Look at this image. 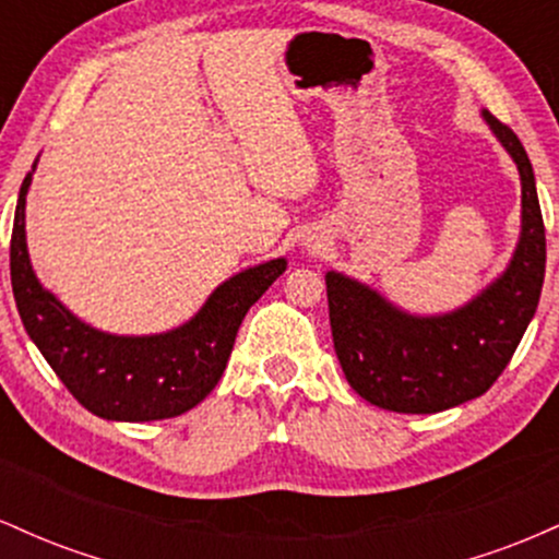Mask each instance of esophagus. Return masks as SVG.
I'll return each mask as SVG.
<instances>
[{
    "label": "esophagus",
    "instance_id": "1",
    "mask_svg": "<svg viewBox=\"0 0 559 559\" xmlns=\"http://www.w3.org/2000/svg\"><path fill=\"white\" fill-rule=\"evenodd\" d=\"M307 247H320V241L318 239H310V243H307Z\"/></svg>",
    "mask_w": 559,
    "mask_h": 559
}]
</instances>
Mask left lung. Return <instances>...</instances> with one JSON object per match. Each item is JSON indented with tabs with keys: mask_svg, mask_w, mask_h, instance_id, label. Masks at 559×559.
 Listing matches in <instances>:
<instances>
[{
	"mask_svg": "<svg viewBox=\"0 0 559 559\" xmlns=\"http://www.w3.org/2000/svg\"><path fill=\"white\" fill-rule=\"evenodd\" d=\"M486 126L521 173V239L502 275L441 316H413L362 281L329 271L333 349L349 386L391 413L431 415L476 400L515 355L542 297L547 236L521 139L489 110Z\"/></svg>",
	"mask_w": 559,
	"mask_h": 559,
	"instance_id": "left-lung-1",
	"label": "left lung"
}]
</instances>
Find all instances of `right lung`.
I'll list each match as a JSON object with an SVG mask.
<instances>
[{
	"mask_svg": "<svg viewBox=\"0 0 559 559\" xmlns=\"http://www.w3.org/2000/svg\"><path fill=\"white\" fill-rule=\"evenodd\" d=\"M34 170L17 194L10 241L12 294L31 342L70 394L99 418L146 423L189 413L217 386L243 316L286 271V258L267 260L223 281L197 316L173 331L150 336L99 331L44 288L31 265L25 197Z\"/></svg>",
	"mask_w": 559,
	"mask_h": 559,
	"instance_id": "right-lung-1",
	"label": "right lung"
}]
</instances>
